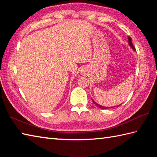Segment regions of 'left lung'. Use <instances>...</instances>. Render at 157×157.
Returning <instances> with one entry per match:
<instances>
[{
	"label": "left lung",
	"instance_id": "left-lung-1",
	"mask_svg": "<svg viewBox=\"0 0 157 157\" xmlns=\"http://www.w3.org/2000/svg\"><path fill=\"white\" fill-rule=\"evenodd\" d=\"M128 40H129L128 42H129V46H131V47L132 48V49H133V50H134V51H136V48H135V47L134 46V45H133L132 42V38H130L129 36L128 37ZM92 101H93V102H94L96 105H97V106H98L99 108H101V109H109V108H110V107H105V106H101V105H98V104H96V103L94 101H93V100H92ZM119 106H120V105H119ZM111 108H113V107H111Z\"/></svg>",
	"mask_w": 157,
	"mask_h": 157
}]
</instances>
